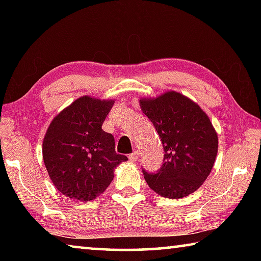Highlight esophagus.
<instances>
[{"label":"esophagus","instance_id":"1","mask_svg":"<svg viewBox=\"0 0 261 261\" xmlns=\"http://www.w3.org/2000/svg\"><path fill=\"white\" fill-rule=\"evenodd\" d=\"M138 158H139V153H138V151H135L134 153L130 154V155H129L130 161H132V162H135V161L138 160Z\"/></svg>","mask_w":261,"mask_h":261}]
</instances>
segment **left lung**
<instances>
[{"mask_svg":"<svg viewBox=\"0 0 261 261\" xmlns=\"http://www.w3.org/2000/svg\"><path fill=\"white\" fill-rule=\"evenodd\" d=\"M139 106L155 126L165 149L160 170L143 171L145 180L161 197L189 196L208 177L218 154V134L210 117L199 105L176 91L141 98Z\"/></svg>","mask_w":261,"mask_h":261,"instance_id":"8db88e82","label":"left lung"}]
</instances>
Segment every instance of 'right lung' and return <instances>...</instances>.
I'll list each match as a JSON object with an SVG mask.
<instances>
[{"instance_id":"1","label":"right lung","mask_w":261,"mask_h":261,"mask_svg":"<svg viewBox=\"0 0 261 261\" xmlns=\"http://www.w3.org/2000/svg\"><path fill=\"white\" fill-rule=\"evenodd\" d=\"M115 101L84 95L53 118L42 143V156L53 184L65 197L90 201L114 178L125 155L115 151L102 124Z\"/></svg>"}]
</instances>
